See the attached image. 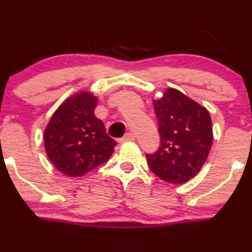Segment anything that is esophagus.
Listing matches in <instances>:
<instances>
[{
	"label": "esophagus",
	"instance_id": "34e87169",
	"mask_svg": "<svg viewBox=\"0 0 252 252\" xmlns=\"http://www.w3.org/2000/svg\"><path fill=\"white\" fill-rule=\"evenodd\" d=\"M129 141H134V136L132 133H126L123 138L119 139L120 143H125V142H129Z\"/></svg>",
	"mask_w": 252,
	"mask_h": 252
}]
</instances>
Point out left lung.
<instances>
[{"label": "left lung", "mask_w": 252, "mask_h": 252, "mask_svg": "<svg viewBox=\"0 0 252 252\" xmlns=\"http://www.w3.org/2000/svg\"><path fill=\"white\" fill-rule=\"evenodd\" d=\"M153 106L160 147L156 153L146 154L149 168L166 183H186L197 175L211 151L210 113L174 88H168L160 99L153 100Z\"/></svg>", "instance_id": "8db88e82"}]
</instances>
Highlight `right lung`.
<instances>
[{
	"instance_id": "obj_1",
	"label": "right lung",
	"mask_w": 252,
	"mask_h": 252,
	"mask_svg": "<svg viewBox=\"0 0 252 252\" xmlns=\"http://www.w3.org/2000/svg\"><path fill=\"white\" fill-rule=\"evenodd\" d=\"M96 103L91 92L73 94L57 108L45 128L47 157L64 175L83 176L113 154L116 142L94 115Z\"/></svg>"
}]
</instances>
